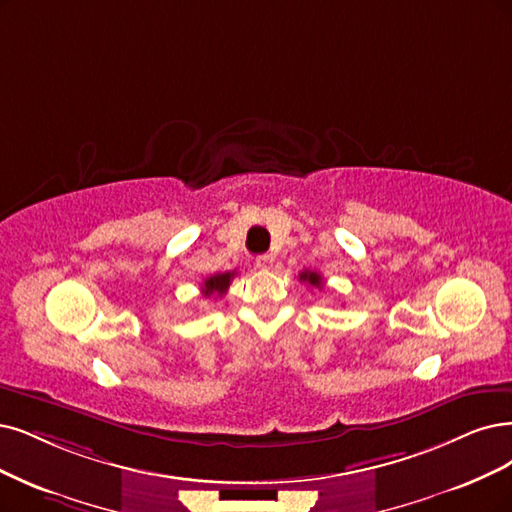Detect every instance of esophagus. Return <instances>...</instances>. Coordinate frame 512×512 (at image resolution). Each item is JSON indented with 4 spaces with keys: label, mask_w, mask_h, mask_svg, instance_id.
<instances>
[{
    "label": "esophagus",
    "mask_w": 512,
    "mask_h": 512,
    "mask_svg": "<svg viewBox=\"0 0 512 512\" xmlns=\"http://www.w3.org/2000/svg\"><path fill=\"white\" fill-rule=\"evenodd\" d=\"M272 263H274V257H272V255H259V257L255 259V266H257L259 270H270Z\"/></svg>",
    "instance_id": "esophagus-1"
}]
</instances>
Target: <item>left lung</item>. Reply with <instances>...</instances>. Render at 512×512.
Segmentation results:
<instances>
[{"label": "left lung", "mask_w": 512, "mask_h": 512, "mask_svg": "<svg viewBox=\"0 0 512 512\" xmlns=\"http://www.w3.org/2000/svg\"><path fill=\"white\" fill-rule=\"evenodd\" d=\"M299 280L301 282H308L310 287H316V289H323V278H320L318 272H310V270H304L299 274Z\"/></svg>", "instance_id": "left-lung-1"}]
</instances>
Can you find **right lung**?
<instances>
[{
	"label": "right lung",
	"instance_id": "right-lung-1",
	"mask_svg": "<svg viewBox=\"0 0 512 512\" xmlns=\"http://www.w3.org/2000/svg\"><path fill=\"white\" fill-rule=\"evenodd\" d=\"M234 276H236V272H221V274L208 276L204 280V285H202V295L204 297H213V295L221 297V295H225L227 289H230V282H232Z\"/></svg>",
	"mask_w": 512,
	"mask_h": 512
}]
</instances>
